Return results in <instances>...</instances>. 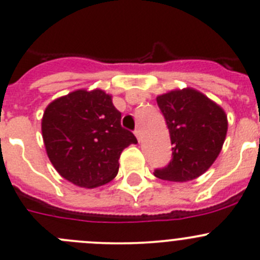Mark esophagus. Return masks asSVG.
Segmentation results:
<instances>
[{"label":"esophagus","mask_w":260,"mask_h":260,"mask_svg":"<svg viewBox=\"0 0 260 260\" xmlns=\"http://www.w3.org/2000/svg\"><path fill=\"white\" fill-rule=\"evenodd\" d=\"M135 135H136V137H137L138 141H140V140H141V129H140V128H137V129L135 131Z\"/></svg>","instance_id":"esophagus-1"}]
</instances>
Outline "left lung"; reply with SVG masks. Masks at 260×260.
I'll return each mask as SVG.
<instances>
[{
	"mask_svg": "<svg viewBox=\"0 0 260 260\" xmlns=\"http://www.w3.org/2000/svg\"><path fill=\"white\" fill-rule=\"evenodd\" d=\"M171 136V163L155 177L172 182L198 178L212 167L224 144L229 122L224 110L196 89H173L156 97Z\"/></svg>",
	"mask_w": 260,
	"mask_h": 260,
	"instance_id": "1",
	"label": "left lung"
}]
</instances>
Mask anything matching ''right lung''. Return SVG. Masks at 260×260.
Instances as JSON below:
<instances>
[{
	"label": "right lung",
	"instance_id": "right-lung-1",
	"mask_svg": "<svg viewBox=\"0 0 260 260\" xmlns=\"http://www.w3.org/2000/svg\"><path fill=\"white\" fill-rule=\"evenodd\" d=\"M103 89H77L48 104L42 116L46 152L57 173L79 187L109 183L123 150L137 144Z\"/></svg>",
	"mask_w": 260,
	"mask_h": 260
}]
</instances>
